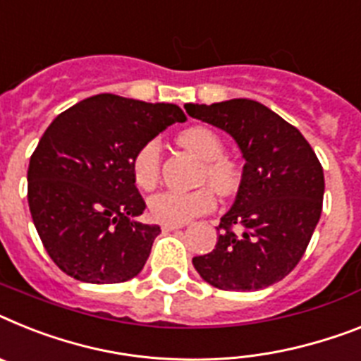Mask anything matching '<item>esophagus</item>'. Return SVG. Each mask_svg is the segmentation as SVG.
Returning <instances> with one entry per match:
<instances>
[{
    "mask_svg": "<svg viewBox=\"0 0 361 361\" xmlns=\"http://www.w3.org/2000/svg\"><path fill=\"white\" fill-rule=\"evenodd\" d=\"M180 224H163L161 229L165 233H171V231H176V229H180Z\"/></svg>",
    "mask_w": 361,
    "mask_h": 361,
    "instance_id": "34e87169",
    "label": "esophagus"
}]
</instances>
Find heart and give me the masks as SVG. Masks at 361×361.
Listing matches in <instances>:
<instances>
[{
	"mask_svg": "<svg viewBox=\"0 0 361 361\" xmlns=\"http://www.w3.org/2000/svg\"><path fill=\"white\" fill-rule=\"evenodd\" d=\"M187 150L204 161L200 171V183H209L218 195L229 196L240 185V169L237 163L224 156L222 137L211 128L192 126L178 135ZM132 176L135 185L150 190L157 185L161 176V145L150 139L137 148L132 157ZM216 204L210 187H198L192 190H163L148 200V211L156 222L185 224L200 214L209 213Z\"/></svg>",
	"mask_w": 361,
	"mask_h": 361,
	"instance_id": "1",
	"label": "heart"
}]
</instances>
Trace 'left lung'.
<instances>
[{
	"label": "left lung",
	"mask_w": 361,
	"mask_h": 361,
	"mask_svg": "<svg viewBox=\"0 0 361 361\" xmlns=\"http://www.w3.org/2000/svg\"><path fill=\"white\" fill-rule=\"evenodd\" d=\"M190 117L237 141L246 159L233 207L220 218L216 246L192 259L200 277L227 292L279 283L298 266L319 222L323 166L295 126L250 99L185 104Z\"/></svg>",
	"instance_id": "left-lung-1"
}]
</instances>
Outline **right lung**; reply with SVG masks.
Returning a JSON list of instances; mask_svg holds the SVG:
<instances>
[{
    "label": "right lung",
    "instance_id": "obj_1",
    "mask_svg": "<svg viewBox=\"0 0 361 361\" xmlns=\"http://www.w3.org/2000/svg\"><path fill=\"white\" fill-rule=\"evenodd\" d=\"M185 119L176 104L101 93L49 124L29 161L27 200L42 244L63 274L115 284L143 269L161 229L135 222L147 205L132 157Z\"/></svg>",
    "mask_w": 361,
    "mask_h": 361
}]
</instances>
